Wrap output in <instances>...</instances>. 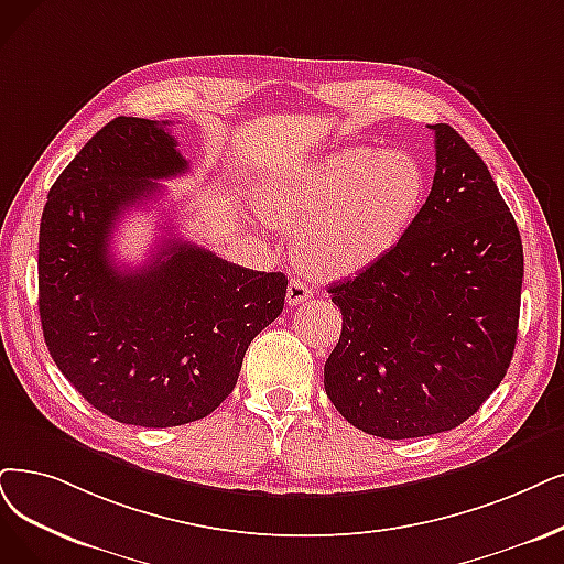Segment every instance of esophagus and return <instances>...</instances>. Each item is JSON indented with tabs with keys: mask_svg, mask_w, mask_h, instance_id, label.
I'll use <instances>...</instances> for the list:
<instances>
[{
	"mask_svg": "<svg viewBox=\"0 0 564 564\" xmlns=\"http://www.w3.org/2000/svg\"><path fill=\"white\" fill-rule=\"evenodd\" d=\"M314 296L312 286H307L303 280L299 278H291L289 284H286V305L294 307V305H301L305 301H310Z\"/></svg>",
	"mask_w": 564,
	"mask_h": 564,
	"instance_id": "34e87169",
	"label": "esophagus"
}]
</instances>
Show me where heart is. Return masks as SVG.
<instances>
[{
    "mask_svg": "<svg viewBox=\"0 0 564 564\" xmlns=\"http://www.w3.org/2000/svg\"><path fill=\"white\" fill-rule=\"evenodd\" d=\"M425 194V173L400 150L347 148L268 175L261 217L294 231L296 261L322 278L372 268L400 242Z\"/></svg>",
    "mask_w": 564,
    "mask_h": 564,
    "instance_id": "b5f03b06",
    "label": "heart"
}]
</instances>
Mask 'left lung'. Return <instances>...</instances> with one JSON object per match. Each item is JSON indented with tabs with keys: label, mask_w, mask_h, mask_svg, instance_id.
Returning <instances> with one entry per match:
<instances>
[{
	"label": "left lung",
	"mask_w": 564,
	"mask_h": 564,
	"mask_svg": "<svg viewBox=\"0 0 564 564\" xmlns=\"http://www.w3.org/2000/svg\"><path fill=\"white\" fill-rule=\"evenodd\" d=\"M435 177L393 250L328 286L343 333L324 387L358 431L410 440L452 431L500 387L511 364L523 245L481 156L448 124Z\"/></svg>",
	"instance_id": "8db88e82"
}]
</instances>
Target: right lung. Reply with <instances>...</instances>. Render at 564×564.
Here are the masks:
<instances>
[{
    "label": "right lung",
    "instance_id": "1",
    "mask_svg": "<svg viewBox=\"0 0 564 564\" xmlns=\"http://www.w3.org/2000/svg\"><path fill=\"white\" fill-rule=\"evenodd\" d=\"M189 162L169 122L116 118L51 187L39 229V314L62 375L101 414L171 427L215 412L242 356L280 317L282 273L164 238L141 268H120L110 234Z\"/></svg>",
    "mask_w": 564,
    "mask_h": 564
}]
</instances>
